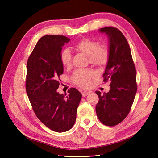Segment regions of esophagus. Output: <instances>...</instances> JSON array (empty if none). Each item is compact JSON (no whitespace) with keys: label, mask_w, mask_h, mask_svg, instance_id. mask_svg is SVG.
<instances>
[{"label":"esophagus","mask_w":158,"mask_h":158,"mask_svg":"<svg viewBox=\"0 0 158 158\" xmlns=\"http://www.w3.org/2000/svg\"><path fill=\"white\" fill-rule=\"evenodd\" d=\"M90 93V92H87V91H83V92H81V94H82L83 97H85V96L89 95Z\"/></svg>","instance_id":"34e87169"}]
</instances>
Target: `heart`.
Returning a JSON list of instances; mask_svg holds the SVG:
<instances>
[{"instance_id": "obj_1", "label": "heart", "mask_w": 158, "mask_h": 158, "mask_svg": "<svg viewBox=\"0 0 158 158\" xmlns=\"http://www.w3.org/2000/svg\"><path fill=\"white\" fill-rule=\"evenodd\" d=\"M74 48L85 55L89 57V62L98 67L103 66L109 59L110 52L106 45H99L98 42L88 38L80 40L74 46ZM60 59L64 66H71L72 57L68 49H64L61 52ZM95 76L96 73L92 70H78L74 73L72 80L78 86L87 88L91 84V79Z\"/></svg>"}]
</instances>
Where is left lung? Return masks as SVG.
Returning a JSON list of instances; mask_svg holds the SVG:
<instances>
[{"mask_svg":"<svg viewBox=\"0 0 158 158\" xmlns=\"http://www.w3.org/2000/svg\"><path fill=\"white\" fill-rule=\"evenodd\" d=\"M108 40L109 59L103 74L104 81L110 80V89L101 94L96 91L99 101L97 116L103 124L115 126L126 117L131 108L137 90L136 73L130 47L123 33L115 27L99 29Z\"/></svg>","mask_w":158,"mask_h":158,"instance_id":"obj_1","label":"left lung"}]
</instances>
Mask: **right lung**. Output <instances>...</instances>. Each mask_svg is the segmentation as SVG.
<instances>
[{
  "instance_id": "right-lung-1",
  "label": "right lung",
  "mask_w": 158,
  "mask_h": 158,
  "mask_svg": "<svg viewBox=\"0 0 158 158\" xmlns=\"http://www.w3.org/2000/svg\"><path fill=\"white\" fill-rule=\"evenodd\" d=\"M70 41L64 35H46L38 41L27 62L26 90L33 110L52 131H67L75 123L81 94L75 88L66 96L57 91L64 72L60 55Z\"/></svg>"
}]
</instances>
